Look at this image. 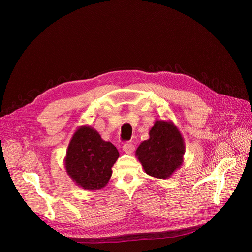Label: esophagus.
Here are the masks:
<instances>
[{
  "instance_id": "34e87169",
  "label": "esophagus",
  "mask_w": 252,
  "mask_h": 252,
  "mask_svg": "<svg viewBox=\"0 0 252 252\" xmlns=\"http://www.w3.org/2000/svg\"><path fill=\"white\" fill-rule=\"evenodd\" d=\"M123 151L127 155H131L134 151V146L131 143H126L123 145Z\"/></svg>"
}]
</instances>
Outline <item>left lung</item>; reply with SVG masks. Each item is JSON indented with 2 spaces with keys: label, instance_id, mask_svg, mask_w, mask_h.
I'll use <instances>...</instances> for the list:
<instances>
[{
  "label": "left lung",
  "instance_id": "8db88e82",
  "mask_svg": "<svg viewBox=\"0 0 252 252\" xmlns=\"http://www.w3.org/2000/svg\"><path fill=\"white\" fill-rule=\"evenodd\" d=\"M184 138L170 120H156L149 139L135 150L144 171L156 179H169L184 163Z\"/></svg>",
  "mask_w": 252,
  "mask_h": 252
}]
</instances>
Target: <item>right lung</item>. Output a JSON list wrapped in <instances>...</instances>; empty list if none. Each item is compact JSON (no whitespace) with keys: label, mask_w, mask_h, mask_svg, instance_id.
<instances>
[{"label":"right lung","mask_w":252,"mask_h":252,"mask_svg":"<svg viewBox=\"0 0 252 252\" xmlns=\"http://www.w3.org/2000/svg\"><path fill=\"white\" fill-rule=\"evenodd\" d=\"M119 151L89 125L79 127L68 145L64 165L67 174L79 187L94 191L110 180Z\"/></svg>","instance_id":"obj_1"}]
</instances>
